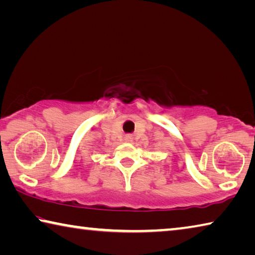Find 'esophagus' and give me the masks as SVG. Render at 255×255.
I'll return each mask as SVG.
<instances>
[{
    "mask_svg": "<svg viewBox=\"0 0 255 255\" xmlns=\"http://www.w3.org/2000/svg\"><path fill=\"white\" fill-rule=\"evenodd\" d=\"M127 139H128V140H130V137H128V138H127Z\"/></svg>",
    "mask_w": 255,
    "mask_h": 255,
    "instance_id": "1",
    "label": "esophagus"
}]
</instances>
